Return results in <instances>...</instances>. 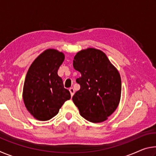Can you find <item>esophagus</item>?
<instances>
[{"label":"esophagus","mask_w":156,"mask_h":156,"mask_svg":"<svg viewBox=\"0 0 156 156\" xmlns=\"http://www.w3.org/2000/svg\"><path fill=\"white\" fill-rule=\"evenodd\" d=\"M69 92H70V94H71V96H73V94H74V89H73L72 87H71V88H69Z\"/></svg>","instance_id":"obj_1"}]
</instances>
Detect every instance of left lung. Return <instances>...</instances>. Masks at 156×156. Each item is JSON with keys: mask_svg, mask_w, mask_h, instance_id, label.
I'll return each mask as SVG.
<instances>
[{"mask_svg": "<svg viewBox=\"0 0 156 156\" xmlns=\"http://www.w3.org/2000/svg\"><path fill=\"white\" fill-rule=\"evenodd\" d=\"M73 66L81 73L76 79L80 89L72 98L80 115L94 123L107 120L120 103L119 72L103 51L95 48L78 51Z\"/></svg>", "mask_w": 156, "mask_h": 156, "instance_id": "obj_1", "label": "left lung"}]
</instances>
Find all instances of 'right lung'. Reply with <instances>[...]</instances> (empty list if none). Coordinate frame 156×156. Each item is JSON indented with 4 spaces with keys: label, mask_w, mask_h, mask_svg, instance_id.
<instances>
[{
    "label": "right lung",
    "mask_w": 156,
    "mask_h": 156,
    "mask_svg": "<svg viewBox=\"0 0 156 156\" xmlns=\"http://www.w3.org/2000/svg\"><path fill=\"white\" fill-rule=\"evenodd\" d=\"M65 60V54L54 49H47L31 63L26 75L23 91L25 106L36 120H50L58 113L65 101L71 98L64 88L58 70Z\"/></svg>",
    "instance_id": "obj_1"
}]
</instances>
